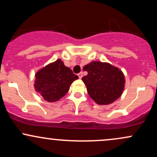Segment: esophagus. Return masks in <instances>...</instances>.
I'll return each mask as SVG.
<instances>
[{"instance_id":"34e87169","label":"esophagus","mask_w":157,"mask_h":157,"mask_svg":"<svg viewBox=\"0 0 157 157\" xmlns=\"http://www.w3.org/2000/svg\"><path fill=\"white\" fill-rule=\"evenodd\" d=\"M78 75L79 78L81 79V78H82V72H80V73H79L78 75Z\"/></svg>"}]
</instances>
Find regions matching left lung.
<instances>
[{"mask_svg": "<svg viewBox=\"0 0 157 157\" xmlns=\"http://www.w3.org/2000/svg\"><path fill=\"white\" fill-rule=\"evenodd\" d=\"M88 75L82 78L89 96L99 105L112 103L121 96L125 77L120 69L107 63L93 61L83 67Z\"/></svg>", "mask_w": 157, "mask_h": 157, "instance_id": "1", "label": "left lung"}]
</instances>
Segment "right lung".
Segmentation results:
<instances>
[{"mask_svg":"<svg viewBox=\"0 0 157 157\" xmlns=\"http://www.w3.org/2000/svg\"><path fill=\"white\" fill-rule=\"evenodd\" d=\"M77 79L72 70L58 59L36 74L35 88L45 100L55 102L66 95L70 85Z\"/></svg>","mask_w":157,"mask_h":157,"instance_id":"obj_1","label":"right lung"}]
</instances>
